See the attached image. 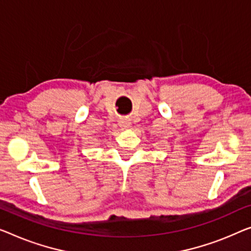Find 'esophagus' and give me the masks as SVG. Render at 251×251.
<instances>
[{
  "label": "esophagus",
  "mask_w": 251,
  "mask_h": 251,
  "mask_svg": "<svg viewBox=\"0 0 251 251\" xmlns=\"http://www.w3.org/2000/svg\"><path fill=\"white\" fill-rule=\"evenodd\" d=\"M119 126L123 127V128H128L130 126V122L128 119H121V121H119Z\"/></svg>",
  "instance_id": "obj_1"
}]
</instances>
